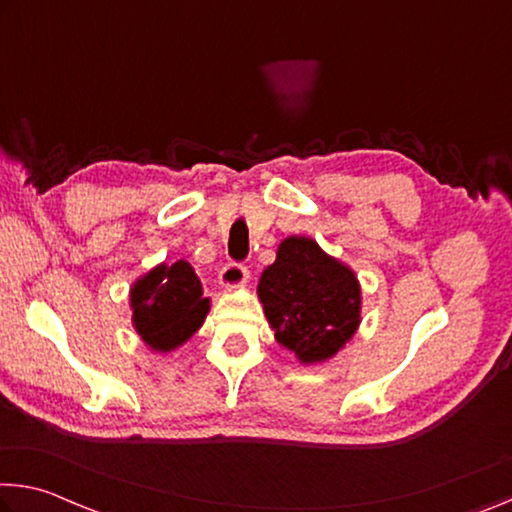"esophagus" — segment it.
I'll list each match as a JSON object with an SVG mask.
<instances>
[{"label": "esophagus", "instance_id": "esophagus-1", "mask_svg": "<svg viewBox=\"0 0 512 512\" xmlns=\"http://www.w3.org/2000/svg\"><path fill=\"white\" fill-rule=\"evenodd\" d=\"M248 266L241 264V262H227L223 269H221V275H218V280H221L223 287H239L243 285V282L248 280Z\"/></svg>", "mask_w": 512, "mask_h": 512}]
</instances>
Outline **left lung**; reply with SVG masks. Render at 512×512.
<instances>
[{"label":"left lung","mask_w":512,"mask_h":512,"mask_svg":"<svg viewBox=\"0 0 512 512\" xmlns=\"http://www.w3.org/2000/svg\"><path fill=\"white\" fill-rule=\"evenodd\" d=\"M257 291L275 339L303 362L332 358L360 323L358 280L312 239L282 241Z\"/></svg>","instance_id":"8db88e82"}]
</instances>
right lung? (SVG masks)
Here are the masks:
<instances>
[{"mask_svg":"<svg viewBox=\"0 0 512 512\" xmlns=\"http://www.w3.org/2000/svg\"><path fill=\"white\" fill-rule=\"evenodd\" d=\"M134 326L143 342L170 351L196 332L209 312V298H202V287L191 264H161L136 282L132 289Z\"/></svg>","mask_w":512,"mask_h":512,"instance_id":"add662e5","label":"right lung"}]
</instances>
